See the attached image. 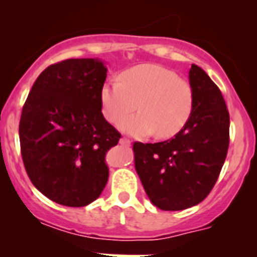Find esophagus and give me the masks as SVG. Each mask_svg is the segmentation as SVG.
<instances>
[{
	"mask_svg": "<svg viewBox=\"0 0 257 257\" xmlns=\"http://www.w3.org/2000/svg\"><path fill=\"white\" fill-rule=\"evenodd\" d=\"M119 143H121L122 145H126V147H130L131 142L128 139H126V138H122L121 140H119Z\"/></svg>",
	"mask_w": 257,
	"mask_h": 257,
	"instance_id": "1",
	"label": "esophagus"
}]
</instances>
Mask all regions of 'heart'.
<instances>
[{
    "label": "heart",
    "instance_id": "heart-1",
    "mask_svg": "<svg viewBox=\"0 0 257 257\" xmlns=\"http://www.w3.org/2000/svg\"><path fill=\"white\" fill-rule=\"evenodd\" d=\"M119 81H106L100 88L104 117L117 122L138 106L142 112L118 123L134 136L176 135L189 121L194 95L188 81L157 64H140L123 70Z\"/></svg>",
    "mask_w": 257,
    "mask_h": 257
}]
</instances>
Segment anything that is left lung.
<instances>
[{
	"label": "left lung",
	"mask_w": 257,
	"mask_h": 257,
	"mask_svg": "<svg viewBox=\"0 0 257 257\" xmlns=\"http://www.w3.org/2000/svg\"><path fill=\"white\" fill-rule=\"evenodd\" d=\"M194 104L187 124L174 138L134 143L135 169L147 196L163 211L198 205L212 190L229 148V112L221 91L205 70L192 64Z\"/></svg>",
	"instance_id": "8db88e82"
}]
</instances>
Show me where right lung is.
<instances>
[{
	"label": "right lung",
	"instance_id": "1",
	"mask_svg": "<svg viewBox=\"0 0 257 257\" xmlns=\"http://www.w3.org/2000/svg\"><path fill=\"white\" fill-rule=\"evenodd\" d=\"M106 67L99 59H68L38 76L23 106L20 149L32 184L59 205L83 207L109 176L105 154L121 134L101 113Z\"/></svg>",
	"mask_w": 257,
	"mask_h": 257
}]
</instances>
